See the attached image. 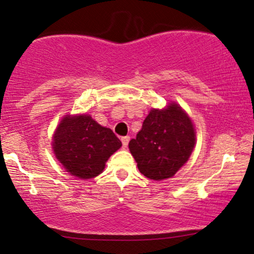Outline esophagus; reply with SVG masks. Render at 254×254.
<instances>
[{"label":"esophagus","mask_w":254,"mask_h":254,"mask_svg":"<svg viewBox=\"0 0 254 254\" xmlns=\"http://www.w3.org/2000/svg\"><path fill=\"white\" fill-rule=\"evenodd\" d=\"M121 142H123V147H124V148H127L128 142H129V136H124V137H121Z\"/></svg>","instance_id":"obj_1"}]
</instances>
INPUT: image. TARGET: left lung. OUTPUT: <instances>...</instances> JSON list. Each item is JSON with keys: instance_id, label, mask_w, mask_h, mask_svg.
<instances>
[{"instance_id": "1", "label": "left lung", "mask_w": 254, "mask_h": 254, "mask_svg": "<svg viewBox=\"0 0 254 254\" xmlns=\"http://www.w3.org/2000/svg\"><path fill=\"white\" fill-rule=\"evenodd\" d=\"M195 143L192 121L177 104L151 110L129 150L142 175L149 179L171 178L189 161Z\"/></svg>"}]
</instances>
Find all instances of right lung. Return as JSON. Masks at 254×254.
<instances>
[{
  "mask_svg": "<svg viewBox=\"0 0 254 254\" xmlns=\"http://www.w3.org/2000/svg\"><path fill=\"white\" fill-rule=\"evenodd\" d=\"M120 147L121 141L110 128L102 127L86 114L65 117L53 138L57 158L70 175L81 179L98 176Z\"/></svg>",
  "mask_w": 254,
  "mask_h": 254,
  "instance_id": "obj_1",
  "label": "right lung"
}]
</instances>
